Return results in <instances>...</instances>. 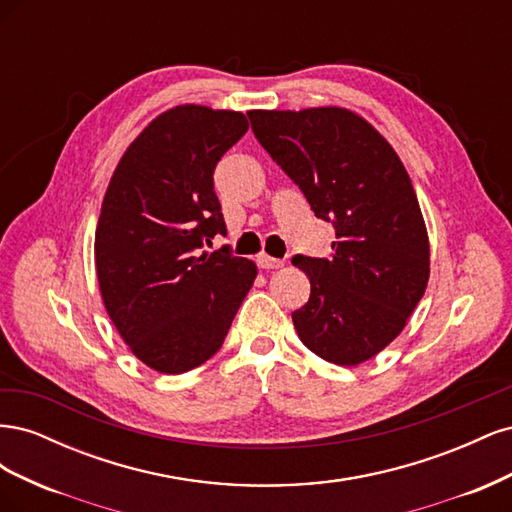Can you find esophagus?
Returning <instances> with one entry per match:
<instances>
[{"label": "esophagus", "mask_w": 512, "mask_h": 512, "mask_svg": "<svg viewBox=\"0 0 512 512\" xmlns=\"http://www.w3.org/2000/svg\"><path fill=\"white\" fill-rule=\"evenodd\" d=\"M256 262H258L260 269H282V267H284V260L271 258V256H267V254H260V256L256 258Z\"/></svg>", "instance_id": "1"}]
</instances>
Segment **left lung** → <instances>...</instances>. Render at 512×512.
<instances>
[{"mask_svg": "<svg viewBox=\"0 0 512 512\" xmlns=\"http://www.w3.org/2000/svg\"><path fill=\"white\" fill-rule=\"evenodd\" d=\"M247 117L316 218L335 228L331 258H292L312 284L294 329L320 359L359 365L401 333L427 288L429 241L412 181L393 147L346 108Z\"/></svg>", "mask_w": 512, "mask_h": 512, "instance_id": "left-lung-1", "label": "left lung"}]
</instances>
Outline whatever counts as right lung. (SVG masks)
Returning a JSON list of instances; mask_svg holds the SVG:
<instances>
[{
    "label": "right lung",
    "mask_w": 512,
    "mask_h": 512,
    "mask_svg": "<svg viewBox=\"0 0 512 512\" xmlns=\"http://www.w3.org/2000/svg\"><path fill=\"white\" fill-rule=\"evenodd\" d=\"M247 132L235 111L170 108L123 153L96 228L102 301L130 350L160 374H183L218 352L256 265L228 245L213 170Z\"/></svg>",
    "instance_id": "right-lung-1"
}]
</instances>
